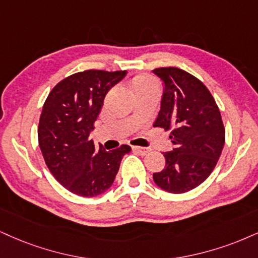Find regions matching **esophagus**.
<instances>
[{
    "label": "esophagus",
    "mask_w": 258,
    "mask_h": 258,
    "mask_svg": "<svg viewBox=\"0 0 258 258\" xmlns=\"http://www.w3.org/2000/svg\"><path fill=\"white\" fill-rule=\"evenodd\" d=\"M133 149H134L136 153H139L140 155H146L149 151H151V149H149V148L140 147V146H133Z\"/></svg>",
    "instance_id": "obj_1"
}]
</instances>
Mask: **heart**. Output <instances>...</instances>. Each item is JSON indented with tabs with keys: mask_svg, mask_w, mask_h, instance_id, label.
I'll list each match as a JSON object with an SVG mask.
<instances>
[{
	"mask_svg": "<svg viewBox=\"0 0 258 258\" xmlns=\"http://www.w3.org/2000/svg\"><path fill=\"white\" fill-rule=\"evenodd\" d=\"M149 85H155V84L153 79L148 75H140L138 78H135L134 81H133V88H134V91L138 90V88L146 87V86H149Z\"/></svg>",
	"mask_w": 258,
	"mask_h": 258,
	"instance_id": "obj_1",
	"label": "heart"
}]
</instances>
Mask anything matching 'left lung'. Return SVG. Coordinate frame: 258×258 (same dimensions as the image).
Wrapping results in <instances>:
<instances>
[{
  "mask_svg": "<svg viewBox=\"0 0 258 258\" xmlns=\"http://www.w3.org/2000/svg\"><path fill=\"white\" fill-rule=\"evenodd\" d=\"M153 73L164 81L161 107L153 125L171 132L173 151L166 165L153 173L155 184L172 194L195 189L213 172L225 145L220 110L202 81L174 67Z\"/></svg>",
  "mask_w": 258,
  "mask_h": 258,
  "instance_id": "1",
  "label": "left lung"
}]
</instances>
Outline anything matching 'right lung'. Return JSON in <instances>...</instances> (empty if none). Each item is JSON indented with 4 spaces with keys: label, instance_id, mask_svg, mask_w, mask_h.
<instances>
[{
    "label": "right lung",
    "instance_id": "1",
    "mask_svg": "<svg viewBox=\"0 0 258 258\" xmlns=\"http://www.w3.org/2000/svg\"><path fill=\"white\" fill-rule=\"evenodd\" d=\"M126 71L90 69L59 81L47 95L38 125V141L50 172L66 189L93 197L112 185L123 155L132 147L95 148L90 133L111 87Z\"/></svg>",
    "mask_w": 258,
    "mask_h": 258
}]
</instances>
